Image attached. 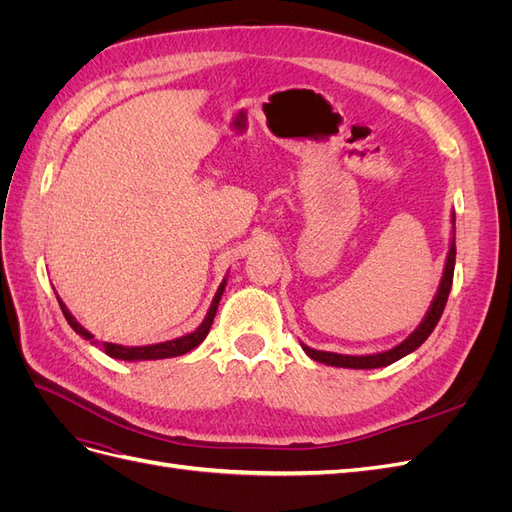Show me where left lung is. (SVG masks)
Masks as SVG:
<instances>
[{"label": "left lung", "mask_w": 512, "mask_h": 512, "mask_svg": "<svg viewBox=\"0 0 512 512\" xmlns=\"http://www.w3.org/2000/svg\"><path fill=\"white\" fill-rule=\"evenodd\" d=\"M455 213H453V237H451V247H448V256H446V265H444V273H442V280L438 286L436 297H433L427 314L423 318V322L418 324V327L404 339V342L397 344L391 350H384V352H376V354H337V352H324V350H314L309 348L301 342V348L305 350V354L309 359H314L318 363L324 365H333V367H346V369H376V367H386L391 365L399 359H404L406 354L414 352L418 346H421L425 339L431 335V331L436 329V324L444 312V305L448 299V292H451L453 286V273H455Z\"/></svg>", "instance_id": "1"}]
</instances>
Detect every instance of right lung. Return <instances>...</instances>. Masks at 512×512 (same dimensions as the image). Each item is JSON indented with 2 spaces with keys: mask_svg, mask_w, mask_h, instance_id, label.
<instances>
[{
  "mask_svg": "<svg viewBox=\"0 0 512 512\" xmlns=\"http://www.w3.org/2000/svg\"><path fill=\"white\" fill-rule=\"evenodd\" d=\"M224 288H226V277L222 280L218 292H215V297L211 301V307H209L205 320L200 322V327L196 331H192L188 335H181L177 339H170V342L151 344V346H121V344H111V342H98V339L91 335L85 327H81V322L70 314V309L66 307V303L61 301L59 297H57V301H59L61 312H64L70 327L76 333H79L83 339H89V344H94L100 350H104L108 356H111V359H119V361H158V359H170V356H181L185 352L194 350L200 342H203V339L209 333V329H211L215 312H218V305H220V299L224 294Z\"/></svg>",
  "mask_w": 512,
  "mask_h": 512,
  "instance_id": "obj_1",
  "label": "right lung"
}]
</instances>
